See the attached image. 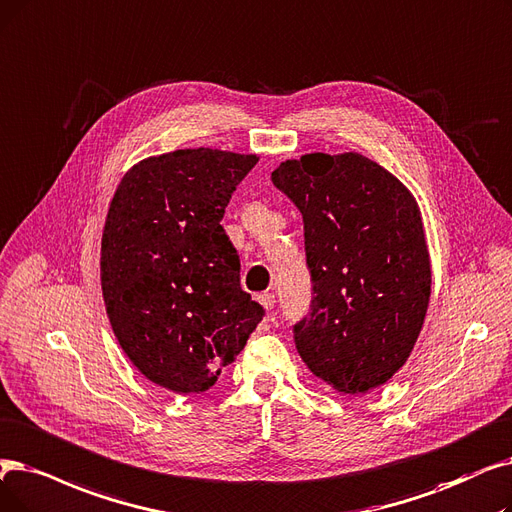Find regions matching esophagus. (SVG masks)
<instances>
[{"label":"esophagus","instance_id":"1","mask_svg":"<svg viewBox=\"0 0 512 512\" xmlns=\"http://www.w3.org/2000/svg\"><path fill=\"white\" fill-rule=\"evenodd\" d=\"M257 301H259L265 309H274V305H276V295H274V293H261V295H257Z\"/></svg>","mask_w":512,"mask_h":512}]
</instances>
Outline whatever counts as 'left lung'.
Masks as SVG:
<instances>
[{
	"label": "left lung",
	"instance_id": "obj_1",
	"mask_svg": "<svg viewBox=\"0 0 512 512\" xmlns=\"http://www.w3.org/2000/svg\"><path fill=\"white\" fill-rule=\"evenodd\" d=\"M272 182L303 215L311 303L293 326L303 362L343 393L387 383L406 364L431 295L414 196L358 152L305 154Z\"/></svg>",
	"mask_w": 512,
	"mask_h": 512
}]
</instances>
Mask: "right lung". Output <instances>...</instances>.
Wrapping results in <instances>:
<instances>
[{
  "label": "right lung",
  "mask_w": 512,
  "mask_h": 512,
  "mask_svg": "<svg viewBox=\"0 0 512 512\" xmlns=\"http://www.w3.org/2000/svg\"><path fill=\"white\" fill-rule=\"evenodd\" d=\"M255 154L175 150L125 173L102 234V295L115 337L146 379L201 393L236 360L265 309L240 286L221 228Z\"/></svg>",
  "instance_id": "obj_1"
}]
</instances>
